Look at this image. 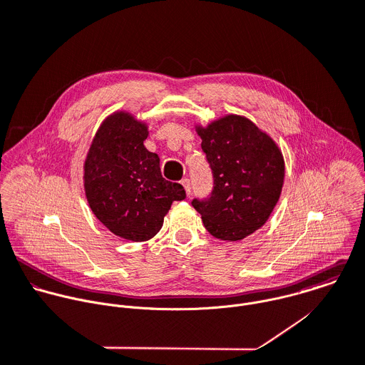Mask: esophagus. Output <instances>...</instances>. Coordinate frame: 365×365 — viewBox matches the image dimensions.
Segmentation results:
<instances>
[{
  "mask_svg": "<svg viewBox=\"0 0 365 365\" xmlns=\"http://www.w3.org/2000/svg\"><path fill=\"white\" fill-rule=\"evenodd\" d=\"M182 186H183V189H185V192H186V195L189 196L190 195V192H192V186H190V180L189 179H183L182 182Z\"/></svg>",
  "mask_w": 365,
  "mask_h": 365,
  "instance_id": "obj_1",
  "label": "esophagus"
}]
</instances>
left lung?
Returning <instances> with one entry per match:
<instances>
[{
  "label": "left lung",
  "mask_w": 365,
  "mask_h": 365,
  "mask_svg": "<svg viewBox=\"0 0 365 365\" xmlns=\"http://www.w3.org/2000/svg\"><path fill=\"white\" fill-rule=\"evenodd\" d=\"M213 173V190L193 199L206 230L237 242L259 230L276 207L284 183V159L277 143L250 119L226 115L196 125Z\"/></svg>",
  "instance_id": "left-lung-1"
}]
</instances>
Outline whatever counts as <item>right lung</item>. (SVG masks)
Segmentation results:
<instances>
[{"label":"right lung","instance_id":"add662e5","mask_svg":"<svg viewBox=\"0 0 365 365\" xmlns=\"http://www.w3.org/2000/svg\"><path fill=\"white\" fill-rule=\"evenodd\" d=\"M148 125L116 110L99 126L83 163V189L91 210L113 235L152 239L175 200L186 197L179 183L162 178L159 156L143 140Z\"/></svg>","mask_w":365,"mask_h":365}]
</instances>
